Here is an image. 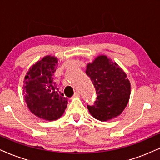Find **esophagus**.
<instances>
[{
    "instance_id": "1",
    "label": "esophagus",
    "mask_w": 160,
    "mask_h": 160,
    "mask_svg": "<svg viewBox=\"0 0 160 160\" xmlns=\"http://www.w3.org/2000/svg\"><path fill=\"white\" fill-rule=\"evenodd\" d=\"M78 96H80V92H75L74 95H73V97H78Z\"/></svg>"
}]
</instances>
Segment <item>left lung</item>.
I'll use <instances>...</instances> for the list:
<instances>
[{
  "mask_svg": "<svg viewBox=\"0 0 160 160\" xmlns=\"http://www.w3.org/2000/svg\"><path fill=\"white\" fill-rule=\"evenodd\" d=\"M86 74L92 81L97 95L93 105H88L90 114L100 121H108L120 115L131 95V84L125 72L106 56H98L87 65Z\"/></svg>",
  "mask_w": 160,
  "mask_h": 160,
  "instance_id": "8db88e82",
  "label": "left lung"
}]
</instances>
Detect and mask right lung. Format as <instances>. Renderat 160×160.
I'll list each match as a JSON object with an SVG mask.
<instances>
[{
	"mask_svg": "<svg viewBox=\"0 0 160 160\" xmlns=\"http://www.w3.org/2000/svg\"><path fill=\"white\" fill-rule=\"evenodd\" d=\"M57 63L56 57H44L29 68L23 81L27 107L34 115L48 121L59 119L68 105V98L58 91L53 82Z\"/></svg>",
	"mask_w": 160,
	"mask_h": 160,
	"instance_id": "add662e5",
	"label": "right lung"
}]
</instances>
